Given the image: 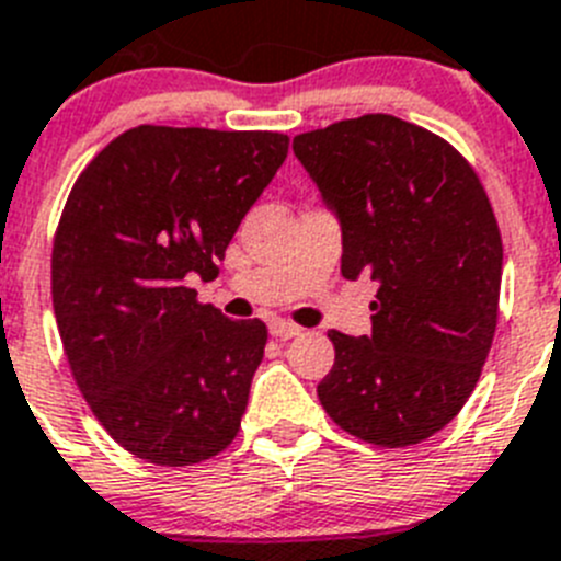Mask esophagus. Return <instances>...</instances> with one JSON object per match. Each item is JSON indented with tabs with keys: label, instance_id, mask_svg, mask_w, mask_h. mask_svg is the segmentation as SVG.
I'll return each mask as SVG.
<instances>
[{
	"label": "esophagus",
	"instance_id": "34e87169",
	"mask_svg": "<svg viewBox=\"0 0 561 561\" xmlns=\"http://www.w3.org/2000/svg\"><path fill=\"white\" fill-rule=\"evenodd\" d=\"M271 335L279 341H287L301 335V328H296V324H290V321H271Z\"/></svg>",
	"mask_w": 561,
	"mask_h": 561
}]
</instances>
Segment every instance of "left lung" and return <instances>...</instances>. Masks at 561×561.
Listing matches in <instances>:
<instances>
[{"label": "left lung", "mask_w": 561, "mask_h": 561, "mask_svg": "<svg viewBox=\"0 0 561 561\" xmlns=\"http://www.w3.org/2000/svg\"><path fill=\"white\" fill-rule=\"evenodd\" d=\"M294 152L339 217L341 274L378 282L373 333L333 330L319 401L358 440L403 449L474 392L500 308L503 240L455 146L396 115L296 135Z\"/></svg>", "instance_id": "obj_1"}]
</instances>
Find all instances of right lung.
<instances>
[{"mask_svg": "<svg viewBox=\"0 0 561 561\" xmlns=\"http://www.w3.org/2000/svg\"><path fill=\"white\" fill-rule=\"evenodd\" d=\"M287 158L282 133L135 126L76 180L53 240V310L92 415L154 466H194L240 432L260 319L199 305Z\"/></svg>", "mask_w": 561, "mask_h": 561, "instance_id": "right-lung-1", "label": "right lung"}]
</instances>
